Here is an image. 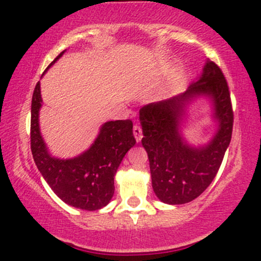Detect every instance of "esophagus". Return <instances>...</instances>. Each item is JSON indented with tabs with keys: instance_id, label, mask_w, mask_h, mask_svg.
Returning <instances> with one entry per match:
<instances>
[{
	"instance_id": "esophagus-1",
	"label": "esophagus",
	"mask_w": 261,
	"mask_h": 261,
	"mask_svg": "<svg viewBox=\"0 0 261 261\" xmlns=\"http://www.w3.org/2000/svg\"><path fill=\"white\" fill-rule=\"evenodd\" d=\"M134 136H135V138H136L137 143H138V142H141L142 137H143V135H142L141 127L138 126V125H135V126H134Z\"/></svg>"
}]
</instances>
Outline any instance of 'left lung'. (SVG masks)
<instances>
[{"mask_svg": "<svg viewBox=\"0 0 261 261\" xmlns=\"http://www.w3.org/2000/svg\"><path fill=\"white\" fill-rule=\"evenodd\" d=\"M201 98L209 101L216 131L208 141L195 146L187 141L184 127L189 107ZM140 121L155 195L167 204L195 200L212 183L231 141L233 114L223 72L206 60L183 94L142 107Z\"/></svg>", "mask_w": 261, "mask_h": 261, "instance_id": "obj_1", "label": "left lung"}]
</instances>
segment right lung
I'll use <instances>...</instances> for the list:
<instances>
[{"instance_id":"1","label":"right lung","mask_w":261,"mask_h":261,"mask_svg":"<svg viewBox=\"0 0 261 261\" xmlns=\"http://www.w3.org/2000/svg\"><path fill=\"white\" fill-rule=\"evenodd\" d=\"M65 51L58 55L45 72ZM41 108V83L38 82L31 103V150L45 182L65 203L75 208L96 211L107 206L114 194V176L118 167L125 154L136 143L133 121H106L87 150L74 158L62 159L51 155L43 140L39 127Z\"/></svg>"}]
</instances>
